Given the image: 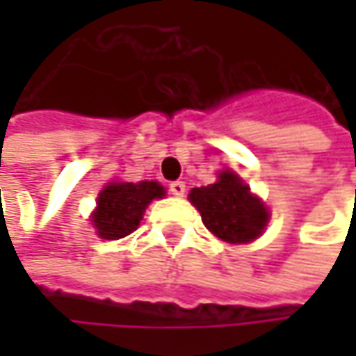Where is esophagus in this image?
I'll return each mask as SVG.
<instances>
[{
    "instance_id": "34e87169",
    "label": "esophagus",
    "mask_w": 356,
    "mask_h": 356,
    "mask_svg": "<svg viewBox=\"0 0 356 356\" xmlns=\"http://www.w3.org/2000/svg\"><path fill=\"white\" fill-rule=\"evenodd\" d=\"M169 191H171L173 195L181 197V195L185 193V183H183V181H173V183L169 185Z\"/></svg>"
}]
</instances>
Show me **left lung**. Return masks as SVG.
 <instances>
[{
	"instance_id": "1",
	"label": "left lung",
	"mask_w": 356,
	"mask_h": 356,
	"mask_svg": "<svg viewBox=\"0 0 356 356\" xmlns=\"http://www.w3.org/2000/svg\"><path fill=\"white\" fill-rule=\"evenodd\" d=\"M189 200L206 229L229 243L253 241L268 222L266 206L231 171H222L216 183L191 189Z\"/></svg>"
}]
</instances>
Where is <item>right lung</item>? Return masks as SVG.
Wrapping results in <instances>:
<instances>
[{
	"mask_svg": "<svg viewBox=\"0 0 356 356\" xmlns=\"http://www.w3.org/2000/svg\"><path fill=\"white\" fill-rule=\"evenodd\" d=\"M163 195L165 189L156 181L108 183L99 193V206L92 214V222L103 239L127 237L138 229L146 206L154 197Z\"/></svg>",
	"mask_w": 356,
	"mask_h": 356,
	"instance_id": "right-lung-1",
	"label": "right lung"
}]
</instances>
